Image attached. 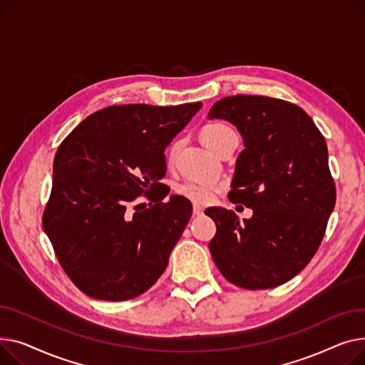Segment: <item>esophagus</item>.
<instances>
[{"mask_svg": "<svg viewBox=\"0 0 365 365\" xmlns=\"http://www.w3.org/2000/svg\"><path fill=\"white\" fill-rule=\"evenodd\" d=\"M192 212H195V215H202L203 213V207L200 205H192Z\"/></svg>", "mask_w": 365, "mask_h": 365, "instance_id": "obj_1", "label": "esophagus"}]
</instances>
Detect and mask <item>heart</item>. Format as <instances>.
<instances>
[{
	"label": "heart",
	"instance_id": "1",
	"mask_svg": "<svg viewBox=\"0 0 365 365\" xmlns=\"http://www.w3.org/2000/svg\"><path fill=\"white\" fill-rule=\"evenodd\" d=\"M205 144L218 153L220 150L234 141L239 143V134L225 123H210L202 130ZM180 141H174L168 150V159L173 160L178 152ZM178 195L197 205H207L215 200L220 187L212 181H187L178 187Z\"/></svg>",
	"mask_w": 365,
	"mask_h": 365
}]
</instances>
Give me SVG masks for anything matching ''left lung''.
I'll list each match as a JSON object with an SVG mask.
<instances>
[{
	"label": "left lung",
	"instance_id": "8db88e82",
	"mask_svg": "<svg viewBox=\"0 0 365 365\" xmlns=\"http://www.w3.org/2000/svg\"><path fill=\"white\" fill-rule=\"evenodd\" d=\"M209 119L243 137L228 199L253 209L243 222L224 207L205 210L217 224L212 258L242 289L280 286L314 258L336 203L326 140L301 107L265 96L221 98Z\"/></svg>",
	"mask_w": 365,
	"mask_h": 365
}]
</instances>
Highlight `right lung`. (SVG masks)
Here are the masks:
<instances>
[{"mask_svg": "<svg viewBox=\"0 0 365 365\" xmlns=\"http://www.w3.org/2000/svg\"><path fill=\"white\" fill-rule=\"evenodd\" d=\"M200 107L109 106L58 145L42 227L61 268L85 294L128 301L163 274L192 212L182 196L163 202V152ZM140 195L149 203L138 204Z\"/></svg>", "mask_w": 365, "mask_h": 365, "instance_id": "add662e5", "label": "right lung"}]
</instances>
